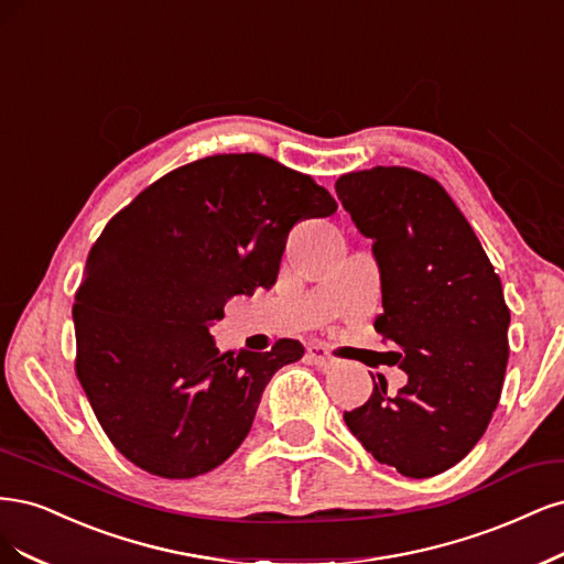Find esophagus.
<instances>
[{"instance_id": "1", "label": "esophagus", "mask_w": 564, "mask_h": 564, "mask_svg": "<svg viewBox=\"0 0 564 564\" xmlns=\"http://www.w3.org/2000/svg\"><path fill=\"white\" fill-rule=\"evenodd\" d=\"M306 358H308V362H312V366H316V368H321V370H330V368H335L337 362H339V360L330 354L328 347H323V344H312V347L306 349Z\"/></svg>"}]
</instances>
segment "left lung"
Listing matches in <instances>:
<instances>
[{
  "instance_id": "left-lung-1",
  "label": "left lung",
  "mask_w": 564,
  "mask_h": 564,
  "mask_svg": "<svg viewBox=\"0 0 564 564\" xmlns=\"http://www.w3.org/2000/svg\"><path fill=\"white\" fill-rule=\"evenodd\" d=\"M351 220L372 239L381 274L375 330L408 384L375 381L344 422L372 457L408 478H431L476 447L497 410L508 362L499 274L445 187L405 166L344 173L335 183Z\"/></svg>"
}]
</instances>
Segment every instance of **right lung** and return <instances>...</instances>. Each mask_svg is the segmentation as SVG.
<instances>
[{
  "label": "right lung",
  "mask_w": 564,
  "mask_h": 564,
  "mask_svg": "<svg viewBox=\"0 0 564 564\" xmlns=\"http://www.w3.org/2000/svg\"><path fill=\"white\" fill-rule=\"evenodd\" d=\"M335 210L312 175L246 152L166 173L107 223L72 306L75 370L126 459L183 480L246 441L269 379L304 347L220 354L208 328L234 295L276 283L290 229Z\"/></svg>",
  "instance_id": "obj_1"
}]
</instances>
